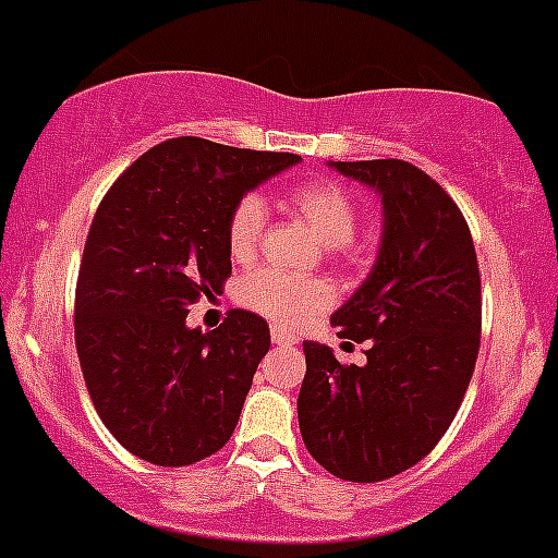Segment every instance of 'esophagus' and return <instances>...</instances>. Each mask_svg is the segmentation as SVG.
I'll use <instances>...</instances> for the list:
<instances>
[{
    "label": "esophagus",
    "instance_id": "esophagus-1",
    "mask_svg": "<svg viewBox=\"0 0 558 558\" xmlns=\"http://www.w3.org/2000/svg\"><path fill=\"white\" fill-rule=\"evenodd\" d=\"M270 340H274L276 345H295V337L288 335L284 329H279V326H274V329H270Z\"/></svg>",
    "mask_w": 558,
    "mask_h": 558
}]
</instances>
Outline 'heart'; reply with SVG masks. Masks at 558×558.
<instances>
[{"mask_svg": "<svg viewBox=\"0 0 558 558\" xmlns=\"http://www.w3.org/2000/svg\"><path fill=\"white\" fill-rule=\"evenodd\" d=\"M288 204L326 248L349 245L360 227V204L335 182H299L288 191ZM265 221L263 198L254 193L238 198L227 218L229 257L248 263L263 243ZM238 301L279 326H301L331 304V290L320 279H299L274 268H257L240 279Z\"/></svg>", "mask_w": 558, "mask_h": 558, "instance_id": "b5f03b06", "label": "heart"}]
</instances>
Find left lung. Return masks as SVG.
Returning a JSON list of instances; mask_svg holds the SVG:
<instances>
[{"instance_id":"left-lung-1","label":"left lung","mask_w":558,"mask_h":558,"mask_svg":"<svg viewBox=\"0 0 558 558\" xmlns=\"http://www.w3.org/2000/svg\"><path fill=\"white\" fill-rule=\"evenodd\" d=\"M376 187L385 232L371 276L331 315L337 335L367 342L365 365L304 342L299 426L331 476H398L434 451L468 392L482 342V276L462 209L407 160L329 162Z\"/></svg>"}]
</instances>
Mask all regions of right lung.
Listing matches in <instances>:
<instances>
[{
	"mask_svg": "<svg viewBox=\"0 0 558 558\" xmlns=\"http://www.w3.org/2000/svg\"><path fill=\"white\" fill-rule=\"evenodd\" d=\"M299 160L171 137L101 198L76 276V356L101 423L137 459L185 468L232 437L268 324L229 310L218 329H187V306L232 274L234 202Z\"/></svg>",
	"mask_w": 558,
	"mask_h": 558,
	"instance_id": "right-lung-1",
	"label": "right lung"
}]
</instances>
